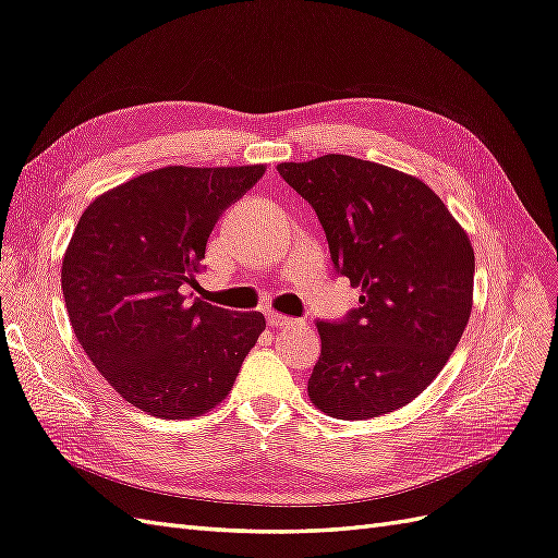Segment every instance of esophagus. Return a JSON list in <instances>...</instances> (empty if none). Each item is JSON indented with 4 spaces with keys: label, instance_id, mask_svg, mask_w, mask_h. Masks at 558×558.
<instances>
[{
    "label": "esophagus",
    "instance_id": "obj_1",
    "mask_svg": "<svg viewBox=\"0 0 558 558\" xmlns=\"http://www.w3.org/2000/svg\"><path fill=\"white\" fill-rule=\"evenodd\" d=\"M267 324L272 328H303L305 326V322L291 319V316H283L277 312H267Z\"/></svg>",
    "mask_w": 558,
    "mask_h": 558
}]
</instances>
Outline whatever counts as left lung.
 <instances>
[{
  "label": "left lung",
  "instance_id": "obj_1",
  "mask_svg": "<svg viewBox=\"0 0 558 558\" xmlns=\"http://www.w3.org/2000/svg\"><path fill=\"white\" fill-rule=\"evenodd\" d=\"M277 171L312 204L330 260L361 289L344 319L316 322L312 403L340 420L401 409L434 383L470 322V236L423 180L383 163L324 155Z\"/></svg>",
  "mask_w": 558,
  "mask_h": 558
}]
</instances>
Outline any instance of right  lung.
Instances as JSON below:
<instances>
[{"instance_id":"obj_1","label":"right lung","mask_w":558,"mask_h":558,"mask_svg":"<svg viewBox=\"0 0 558 558\" xmlns=\"http://www.w3.org/2000/svg\"><path fill=\"white\" fill-rule=\"evenodd\" d=\"M251 167H163L88 204L63 258V298L86 356L135 409L187 420L218 405L265 330L260 312L190 298L222 210Z\"/></svg>"}]
</instances>
